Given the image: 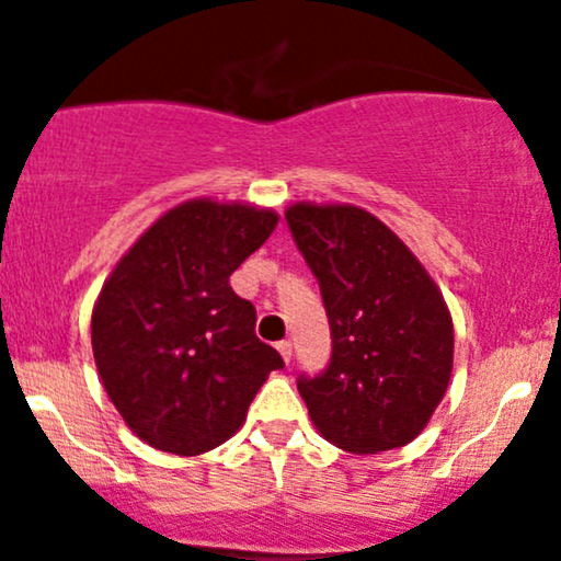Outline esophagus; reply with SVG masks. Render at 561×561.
<instances>
[{
  "mask_svg": "<svg viewBox=\"0 0 561 561\" xmlns=\"http://www.w3.org/2000/svg\"><path fill=\"white\" fill-rule=\"evenodd\" d=\"M276 351H279V356L285 358V364H289V358H293V343L282 340V343H276Z\"/></svg>",
  "mask_w": 561,
  "mask_h": 561,
  "instance_id": "1",
  "label": "esophagus"
}]
</instances>
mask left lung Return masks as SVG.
Returning <instances> with one entry per match:
<instances>
[{
  "mask_svg": "<svg viewBox=\"0 0 561 561\" xmlns=\"http://www.w3.org/2000/svg\"><path fill=\"white\" fill-rule=\"evenodd\" d=\"M319 279L332 358L298 379L313 427L351 454L401 448L427 427L454 369V321L440 287L375 214L343 203L285 210Z\"/></svg>",
  "mask_w": 561,
  "mask_h": 561,
  "instance_id": "left-lung-1",
  "label": "left lung"
}]
</instances>
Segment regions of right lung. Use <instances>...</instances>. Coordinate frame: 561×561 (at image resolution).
Returning a JSON list of instances; mask_svg holds the SVG:
<instances>
[{
    "mask_svg": "<svg viewBox=\"0 0 561 561\" xmlns=\"http://www.w3.org/2000/svg\"><path fill=\"white\" fill-rule=\"evenodd\" d=\"M279 224L274 208L195 197L126 250L96 295L92 351L102 388L134 435L176 456L227 443L279 353L255 337V308L229 276Z\"/></svg>",
    "mask_w": 561,
    "mask_h": 561,
    "instance_id": "right-lung-1",
    "label": "right lung"
}]
</instances>
